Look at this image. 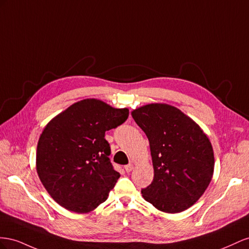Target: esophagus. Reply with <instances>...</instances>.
<instances>
[{"instance_id":"obj_1","label":"esophagus","mask_w":249,"mask_h":249,"mask_svg":"<svg viewBox=\"0 0 249 249\" xmlns=\"http://www.w3.org/2000/svg\"><path fill=\"white\" fill-rule=\"evenodd\" d=\"M124 169H125V171H126V172H130V171H132V169H133V165H132V164H128V165H126V166L124 167Z\"/></svg>"}]
</instances>
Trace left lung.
Here are the masks:
<instances>
[{"label":"left lung","instance_id":"left-lung-1","mask_svg":"<svg viewBox=\"0 0 249 249\" xmlns=\"http://www.w3.org/2000/svg\"><path fill=\"white\" fill-rule=\"evenodd\" d=\"M149 140L154 177L142 190L158 210L175 214L192 207L214 174V151L195 121L172 105L151 103L131 111Z\"/></svg>","mask_w":249,"mask_h":249}]
</instances>
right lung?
<instances>
[{"label": "right lung", "mask_w": 249, "mask_h": 249, "mask_svg": "<svg viewBox=\"0 0 249 249\" xmlns=\"http://www.w3.org/2000/svg\"><path fill=\"white\" fill-rule=\"evenodd\" d=\"M128 115V108L84 99L46 125L37 144L36 171L61 207L84 214L107 199L120 173L109 160L105 131L124 123Z\"/></svg>", "instance_id": "add662e5"}]
</instances>
